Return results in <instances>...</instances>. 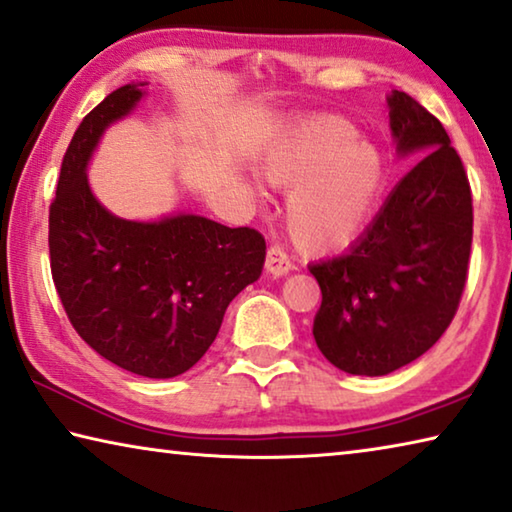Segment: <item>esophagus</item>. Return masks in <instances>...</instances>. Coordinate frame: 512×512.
Masks as SVG:
<instances>
[{"mask_svg":"<svg viewBox=\"0 0 512 512\" xmlns=\"http://www.w3.org/2000/svg\"><path fill=\"white\" fill-rule=\"evenodd\" d=\"M289 271H294V264L289 262L287 253L278 246H271L266 250V273L275 275V278H280V275H287Z\"/></svg>","mask_w":512,"mask_h":512,"instance_id":"1","label":"esophagus"}]
</instances>
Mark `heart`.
I'll return each mask as SVG.
<instances>
[{
	"label": "heart",
	"mask_w": 512,
	"mask_h": 512,
	"mask_svg": "<svg viewBox=\"0 0 512 512\" xmlns=\"http://www.w3.org/2000/svg\"><path fill=\"white\" fill-rule=\"evenodd\" d=\"M264 177L287 200V227L303 253L351 246L376 214L387 186V159L358 127L326 116L300 125L264 159Z\"/></svg>",
	"instance_id": "b5f03b06"
}]
</instances>
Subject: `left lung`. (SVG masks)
<instances>
[{"instance_id": "left-lung-1", "label": "left lung", "mask_w": 512, "mask_h": 512, "mask_svg": "<svg viewBox=\"0 0 512 512\" xmlns=\"http://www.w3.org/2000/svg\"><path fill=\"white\" fill-rule=\"evenodd\" d=\"M396 152L421 159L344 255L312 264V335L330 364L385 376L424 355L456 316L472 250V189L449 134L408 93L387 97Z\"/></svg>"}]
</instances>
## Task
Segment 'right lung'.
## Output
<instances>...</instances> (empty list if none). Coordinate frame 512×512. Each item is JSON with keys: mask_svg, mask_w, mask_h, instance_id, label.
Here are the masks:
<instances>
[{"mask_svg": "<svg viewBox=\"0 0 512 512\" xmlns=\"http://www.w3.org/2000/svg\"><path fill=\"white\" fill-rule=\"evenodd\" d=\"M143 86L109 93L72 136L50 207V266L72 328L93 351L139 376L173 378L207 353L227 305L262 275L266 243L253 227L196 214L127 221L97 202L86 166Z\"/></svg>", "mask_w": 512, "mask_h": 512, "instance_id": "obj_1", "label": "right lung"}]
</instances>
